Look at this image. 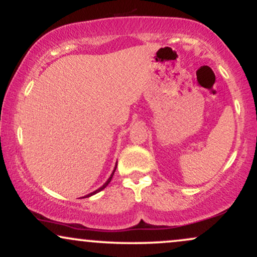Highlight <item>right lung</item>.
I'll return each instance as SVG.
<instances>
[{"instance_id":"add662e5","label":"right lung","mask_w":257,"mask_h":257,"mask_svg":"<svg viewBox=\"0 0 257 257\" xmlns=\"http://www.w3.org/2000/svg\"><path fill=\"white\" fill-rule=\"evenodd\" d=\"M117 167V166H116ZM114 170H116V168H114ZM114 170H113V173H112V175L110 176V178H108V180H107V181H106L105 182V184L104 185H102L101 186V187H100L99 188V190H96L95 191V192H93V193H90V194H88V196H85V197H90V196H93V194H95V193H98L99 192V191H101V190H104V188L106 187V186H107L108 184H110V181H111V179H112V176H113V174H114Z\"/></svg>"}]
</instances>
